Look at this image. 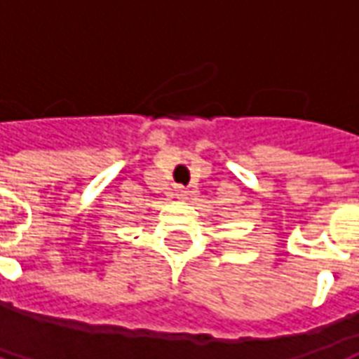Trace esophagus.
I'll use <instances>...</instances> for the list:
<instances>
[{
	"mask_svg": "<svg viewBox=\"0 0 359 359\" xmlns=\"http://www.w3.org/2000/svg\"><path fill=\"white\" fill-rule=\"evenodd\" d=\"M177 194H180V195H189V191H187V189H184V187H180V189H177Z\"/></svg>",
	"mask_w": 359,
	"mask_h": 359,
	"instance_id": "esophagus-1",
	"label": "esophagus"
}]
</instances>
